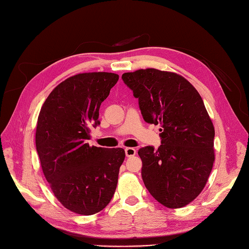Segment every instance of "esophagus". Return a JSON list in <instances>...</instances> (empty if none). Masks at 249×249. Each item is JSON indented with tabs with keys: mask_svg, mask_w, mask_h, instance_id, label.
<instances>
[{
	"mask_svg": "<svg viewBox=\"0 0 249 249\" xmlns=\"http://www.w3.org/2000/svg\"><path fill=\"white\" fill-rule=\"evenodd\" d=\"M124 153H125L126 157H133V156L136 155V149L133 148V147H125Z\"/></svg>",
	"mask_w": 249,
	"mask_h": 249,
	"instance_id": "obj_1",
	"label": "esophagus"
}]
</instances>
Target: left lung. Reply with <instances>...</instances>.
<instances>
[{"label":"left lung","mask_w":249,"mask_h":249,"mask_svg":"<svg viewBox=\"0 0 249 249\" xmlns=\"http://www.w3.org/2000/svg\"><path fill=\"white\" fill-rule=\"evenodd\" d=\"M122 79L138 99L143 119L161 125V145L138 150L143 183L163 206L185 207L202 191L215 160V130L201 96L175 72L139 70Z\"/></svg>","instance_id":"left-lung-1"}]
</instances>
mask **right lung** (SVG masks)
Instances as JSON below:
<instances>
[{"label":"right lung","mask_w":249,"mask_h":249,"mask_svg":"<svg viewBox=\"0 0 249 249\" xmlns=\"http://www.w3.org/2000/svg\"><path fill=\"white\" fill-rule=\"evenodd\" d=\"M112 72H85L66 79L43 103L36 149L43 175L57 199L71 212L92 215L114 195L124 148L89 146L101 104L118 81Z\"/></svg>","instance_id":"1"}]
</instances>
